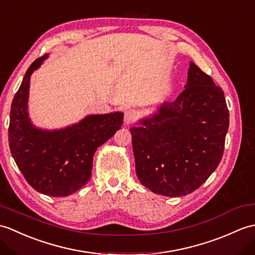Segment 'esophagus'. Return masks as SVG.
I'll return each instance as SVG.
<instances>
[{
	"label": "esophagus",
	"instance_id": "esophagus-1",
	"mask_svg": "<svg viewBox=\"0 0 255 255\" xmlns=\"http://www.w3.org/2000/svg\"><path fill=\"white\" fill-rule=\"evenodd\" d=\"M138 118L137 112L133 110H128L125 112V117H124V122H125V125H131L135 122Z\"/></svg>",
	"mask_w": 255,
	"mask_h": 255
}]
</instances>
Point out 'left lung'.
Instances as JSON below:
<instances>
[{
  "instance_id": "8db88e82",
  "label": "left lung",
  "mask_w": 255,
  "mask_h": 255,
  "mask_svg": "<svg viewBox=\"0 0 255 255\" xmlns=\"http://www.w3.org/2000/svg\"><path fill=\"white\" fill-rule=\"evenodd\" d=\"M131 127L135 174L152 192L182 197L202 185L220 164L229 126L224 92L193 62L174 102Z\"/></svg>"
}]
</instances>
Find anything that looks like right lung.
I'll list each match as a JSON object with an SVG mask.
<instances>
[{
	"instance_id": "obj_1",
	"label": "right lung",
	"mask_w": 255,
	"mask_h": 255,
	"mask_svg": "<svg viewBox=\"0 0 255 255\" xmlns=\"http://www.w3.org/2000/svg\"><path fill=\"white\" fill-rule=\"evenodd\" d=\"M35 60L11 102L8 127L10 153L34 190L49 197H67L91 178L93 155L123 125L124 114L89 115L68 127H35L28 113L30 77L47 58Z\"/></svg>"
}]
</instances>
